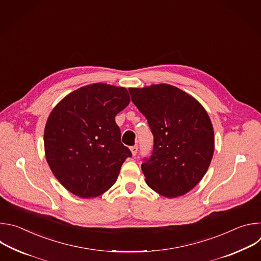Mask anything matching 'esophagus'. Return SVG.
I'll use <instances>...</instances> for the list:
<instances>
[{"instance_id": "obj_1", "label": "esophagus", "mask_w": 261, "mask_h": 261, "mask_svg": "<svg viewBox=\"0 0 261 261\" xmlns=\"http://www.w3.org/2000/svg\"><path fill=\"white\" fill-rule=\"evenodd\" d=\"M130 150H131V152H132V155H133V156H136L137 151H138V145H137V144L132 145V146L130 147Z\"/></svg>"}]
</instances>
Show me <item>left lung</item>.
<instances>
[{
    "mask_svg": "<svg viewBox=\"0 0 261 261\" xmlns=\"http://www.w3.org/2000/svg\"><path fill=\"white\" fill-rule=\"evenodd\" d=\"M129 92L154 136L152 155L141 164L148 187L168 198L188 193L205 174L214 154V130L205 109L165 84Z\"/></svg>",
    "mask_w": 261,
    "mask_h": 261,
    "instance_id": "1",
    "label": "left lung"
}]
</instances>
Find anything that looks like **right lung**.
<instances>
[{"mask_svg": "<svg viewBox=\"0 0 261 261\" xmlns=\"http://www.w3.org/2000/svg\"><path fill=\"white\" fill-rule=\"evenodd\" d=\"M129 102L125 88L93 84L72 92L53 109L44 130L45 157L55 176L74 195L104 193L132 156L115 121Z\"/></svg>", "mask_w": 261, "mask_h": 261, "instance_id": "right-lung-1", "label": "right lung"}]
</instances>
